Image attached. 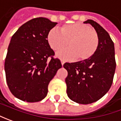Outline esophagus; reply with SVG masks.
I'll return each mask as SVG.
<instances>
[{"instance_id": "obj_1", "label": "esophagus", "mask_w": 121, "mask_h": 121, "mask_svg": "<svg viewBox=\"0 0 121 121\" xmlns=\"http://www.w3.org/2000/svg\"><path fill=\"white\" fill-rule=\"evenodd\" d=\"M61 65H63L64 64V63H65V61H61Z\"/></svg>"}]
</instances>
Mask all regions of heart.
Returning a JSON list of instances; mask_svg holds the SVG:
<instances>
[{
	"instance_id": "b5f03b06",
	"label": "heart",
	"mask_w": 121,
	"mask_h": 121,
	"mask_svg": "<svg viewBox=\"0 0 121 121\" xmlns=\"http://www.w3.org/2000/svg\"><path fill=\"white\" fill-rule=\"evenodd\" d=\"M47 39L55 52L63 49L68 44L69 48L58 53V57L68 60L76 58V60L80 61L93 56L99 44L97 33L89 25L82 23L64 25L60 28V32L53 29L48 33Z\"/></svg>"
}]
</instances>
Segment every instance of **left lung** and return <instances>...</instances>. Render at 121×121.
I'll list each match as a JSON object with an SVG mask.
<instances>
[{
  "instance_id": "1",
  "label": "left lung",
  "mask_w": 121,
  "mask_h": 121,
  "mask_svg": "<svg viewBox=\"0 0 121 121\" xmlns=\"http://www.w3.org/2000/svg\"><path fill=\"white\" fill-rule=\"evenodd\" d=\"M97 33L99 44L90 59L74 63H65L68 96L73 102L88 104L96 102L108 92L112 84L116 69L115 45L109 34L98 23L88 19Z\"/></svg>"
}]
</instances>
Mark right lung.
<instances>
[{"label":"right lung","mask_w":121,"mask_h":121,"mask_svg":"<svg viewBox=\"0 0 121 121\" xmlns=\"http://www.w3.org/2000/svg\"><path fill=\"white\" fill-rule=\"evenodd\" d=\"M57 24L47 18L33 19L12 37L4 70L7 85L16 98L36 102L47 96L49 82L61 68L60 60L53 57L54 52L47 39L48 33Z\"/></svg>","instance_id":"1"}]
</instances>
